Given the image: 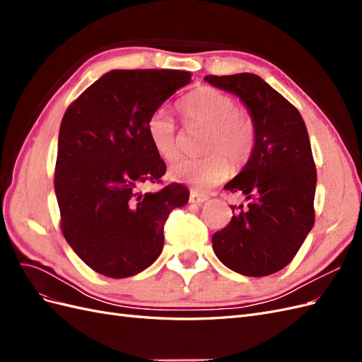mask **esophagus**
<instances>
[{
	"label": "esophagus",
	"mask_w": 362,
	"mask_h": 362,
	"mask_svg": "<svg viewBox=\"0 0 362 362\" xmlns=\"http://www.w3.org/2000/svg\"><path fill=\"white\" fill-rule=\"evenodd\" d=\"M189 201H190L192 204H204V202H206V201H208V196H206V194H199L198 192L192 190V192H190V198H189Z\"/></svg>",
	"instance_id": "1"
}]
</instances>
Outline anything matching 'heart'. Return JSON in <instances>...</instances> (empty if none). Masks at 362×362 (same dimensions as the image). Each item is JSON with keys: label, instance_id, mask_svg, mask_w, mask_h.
<instances>
[{"label": "heart", "instance_id": "heart-1", "mask_svg": "<svg viewBox=\"0 0 362 362\" xmlns=\"http://www.w3.org/2000/svg\"><path fill=\"white\" fill-rule=\"evenodd\" d=\"M180 108L189 122L206 128L204 151L210 154L173 161L168 169L170 180L206 190L228 177L231 172L229 161L234 168H242L249 161L257 140L255 122L249 113L237 108L231 95L214 87H199L184 98ZM146 131L160 157L172 160L178 156V127L168 110L158 108L152 113Z\"/></svg>", "mask_w": 362, "mask_h": 362}]
</instances>
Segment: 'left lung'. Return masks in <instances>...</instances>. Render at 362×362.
Masks as SVG:
<instances>
[{
	"instance_id": "obj_1",
	"label": "left lung",
	"mask_w": 362,
	"mask_h": 362,
	"mask_svg": "<svg viewBox=\"0 0 362 362\" xmlns=\"http://www.w3.org/2000/svg\"><path fill=\"white\" fill-rule=\"evenodd\" d=\"M206 83L235 95L257 128L255 148L225 190L243 194L229 225L213 235L223 264L245 276L279 272L298 254L314 225L317 172L305 122L286 98L255 74L206 75Z\"/></svg>"
}]
</instances>
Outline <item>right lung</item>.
Here are the masks:
<instances>
[{
    "label": "right lung",
    "mask_w": 362,
    "mask_h": 362,
    "mask_svg": "<svg viewBox=\"0 0 362 362\" xmlns=\"http://www.w3.org/2000/svg\"><path fill=\"white\" fill-rule=\"evenodd\" d=\"M190 81L185 71L113 69L62 119L54 175L62 231L96 273L120 279L149 267L163 250L170 211L189 202L181 184L156 193L137 187L166 172L148 137V117Z\"/></svg>",
    "instance_id": "add662e5"
}]
</instances>
